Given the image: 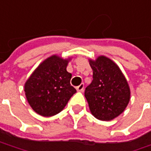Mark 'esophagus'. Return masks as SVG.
Instances as JSON below:
<instances>
[{
  "label": "esophagus",
  "mask_w": 151,
  "mask_h": 151,
  "mask_svg": "<svg viewBox=\"0 0 151 151\" xmlns=\"http://www.w3.org/2000/svg\"><path fill=\"white\" fill-rule=\"evenodd\" d=\"M84 84H79L78 86H77V87H76V90H77L78 91H79V92H82V91H84Z\"/></svg>",
  "instance_id": "esophagus-1"
}]
</instances>
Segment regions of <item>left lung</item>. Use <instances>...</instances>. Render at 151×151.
<instances>
[{
  "label": "left lung",
  "mask_w": 151,
  "mask_h": 151,
  "mask_svg": "<svg viewBox=\"0 0 151 151\" xmlns=\"http://www.w3.org/2000/svg\"><path fill=\"white\" fill-rule=\"evenodd\" d=\"M93 80L84 91L90 111L95 118L109 121L122 114L128 105L131 91L119 66L105 55L89 59Z\"/></svg>",
  "instance_id": "1"
}]
</instances>
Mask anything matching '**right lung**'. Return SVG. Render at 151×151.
Returning a JSON list of instances; mask_svg holds the SVG:
<instances>
[{
	"label": "right lung",
	"instance_id": "right-lung-1",
	"mask_svg": "<svg viewBox=\"0 0 151 151\" xmlns=\"http://www.w3.org/2000/svg\"><path fill=\"white\" fill-rule=\"evenodd\" d=\"M73 57L53 55L42 60L24 83V94L31 109L39 115L50 117L64 109L76 93L67 71Z\"/></svg>",
	"mask_w": 151,
	"mask_h": 151
}]
</instances>
